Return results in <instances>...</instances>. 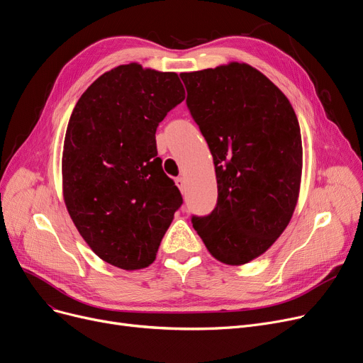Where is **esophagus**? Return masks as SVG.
<instances>
[{
    "label": "esophagus",
    "mask_w": 363,
    "mask_h": 363,
    "mask_svg": "<svg viewBox=\"0 0 363 363\" xmlns=\"http://www.w3.org/2000/svg\"><path fill=\"white\" fill-rule=\"evenodd\" d=\"M175 182H177L178 188L181 190V193H184V191H185V186H186L185 178H184V177H179V178H177V179H175Z\"/></svg>",
    "instance_id": "esophagus-1"
}]
</instances>
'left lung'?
<instances>
[{
	"label": "left lung",
	"instance_id": "1",
	"mask_svg": "<svg viewBox=\"0 0 363 363\" xmlns=\"http://www.w3.org/2000/svg\"><path fill=\"white\" fill-rule=\"evenodd\" d=\"M186 106L213 157L218 201L191 223L218 261L242 265L285 231L303 170L298 118L288 98L247 64L182 72Z\"/></svg>",
	"mask_w": 363,
	"mask_h": 363
}]
</instances>
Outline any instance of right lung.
Returning a JSON list of instances; mask_svg holds the SVG:
<instances>
[{
  "mask_svg": "<svg viewBox=\"0 0 363 363\" xmlns=\"http://www.w3.org/2000/svg\"><path fill=\"white\" fill-rule=\"evenodd\" d=\"M184 99L178 74L129 64L93 82L71 114L64 200L86 243L118 269L152 264L182 204L157 157L155 130Z\"/></svg>",
  "mask_w": 363,
  "mask_h": 363,
  "instance_id": "1",
  "label": "right lung"
}]
</instances>
